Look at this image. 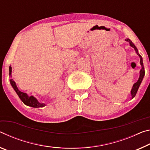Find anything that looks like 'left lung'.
<instances>
[{
    "mask_svg": "<svg viewBox=\"0 0 150 150\" xmlns=\"http://www.w3.org/2000/svg\"><path fill=\"white\" fill-rule=\"evenodd\" d=\"M125 40L128 42L130 46H132V48H134V50H135V51H136V52L137 53V54L139 56V58H140V62H140V65L142 66V69L140 70V71H139V76L138 80H137V81L136 83H135V84H134L133 86H132V88L131 90V95H132V98H134L135 96H136V94L137 92V90H138L139 86H140L142 80H143V78H144V75H145V70H144V64H143V59H142V57L141 56V55L139 54L138 50H137V48H136V46L134 45V44L132 42L129 40V38H127Z\"/></svg>",
    "mask_w": 150,
    "mask_h": 150,
    "instance_id": "8db88e82",
    "label": "left lung"
}]
</instances>
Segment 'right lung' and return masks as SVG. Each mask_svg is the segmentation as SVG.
I'll return each mask as SVG.
<instances>
[{"label":"right lung","instance_id":"right-lung-1","mask_svg":"<svg viewBox=\"0 0 150 150\" xmlns=\"http://www.w3.org/2000/svg\"><path fill=\"white\" fill-rule=\"evenodd\" d=\"M11 73H12V67L10 66H9L10 77H12ZM10 82H11V84L12 86V87L13 88V89L14 90V91L16 92L17 95L18 96L20 99L22 100V102H23L25 105H28V106L33 107V108H42V107H45L46 105V104H44V103L39 102L38 101V100L36 99L35 97H34L33 96H28L26 93L20 91L16 84V82H14L13 79H10Z\"/></svg>","mask_w":150,"mask_h":150}]
</instances>
